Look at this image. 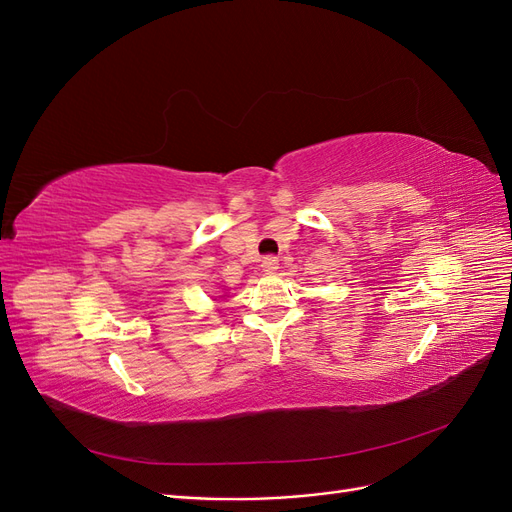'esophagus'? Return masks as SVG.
<instances>
[{
    "label": "esophagus",
    "instance_id": "34e87169",
    "mask_svg": "<svg viewBox=\"0 0 512 512\" xmlns=\"http://www.w3.org/2000/svg\"><path fill=\"white\" fill-rule=\"evenodd\" d=\"M262 269H265L267 273H275L277 269H280V260H277L275 256H267L265 260H262Z\"/></svg>",
    "mask_w": 512,
    "mask_h": 512
}]
</instances>
